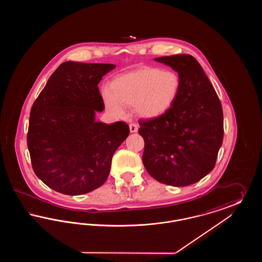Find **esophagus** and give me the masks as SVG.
I'll return each mask as SVG.
<instances>
[{
	"label": "esophagus",
	"mask_w": 262,
	"mask_h": 262,
	"mask_svg": "<svg viewBox=\"0 0 262 262\" xmlns=\"http://www.w3.org/2000/svg\"><path fill=\"white\" fill-rule=\"evenodd\" d=\"M129 130H130V133H137L138 130V126L137 124H129Z\"/></svg>",
	"instance_id": "obj_1"
}]
</instances>
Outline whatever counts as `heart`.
<instances>
[{
	"label": "heart",
	"instance_id": "obj_1",
	"mask_svg": "<svg viewBox=\"0 0 262 262\" xmlns=\"http://www.w3.org/2000/svg\"><path fill=\"white\" fill-rule=\"evenodd\" d=\"M181 79L177 73L157 68H144L116 77L111 92L105 91V106L114 115L134 107L138 117L155 119L167 112L178 98Z\"/></svg>",
	"mask_w": 262,
	"mask_h": 262
}]
</instances>
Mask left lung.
I'll list each match as a JSON object with an SVG mask.
<instances>
[{
	"instance_id": "obj_1",
	"label": "left lung",
	"mask_w": 262,
	"mask_h": 262,
	"mask_svg": "<svg viewBox=\"0 0 262 262\" xmlns=\"http://www.w3.org/2000/svg\"><path fill=\"white\" fill-rule=\"evenodd\" d=\"M154 60L178 73L181 89L164 115L138 122V134L144 139L142 162L156 181L187 187L215 166L224 136L222 105L192 56L182 54Z\"/></svg>"
}]
</instances>
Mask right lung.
<instances>
[{
	"mask_svg": "<svg viewBox=\"0 0 262 262\" xmlns=\"http://www.w3.org/2000/svg\"><path fill=\"white\" fill-rule=\"evenodd\" d=\"M112 63L64 62L51 75L29 117L27 147L38 178L52 189L79 195L107 180L115 151L129 127L95 121L104 110L102 77Z\"/></svg>",
	"mask_w": 262,
	"mask_h": 262,
	"instance_id": "add662e5",
	"label": "right lung"
}]
</instances>
